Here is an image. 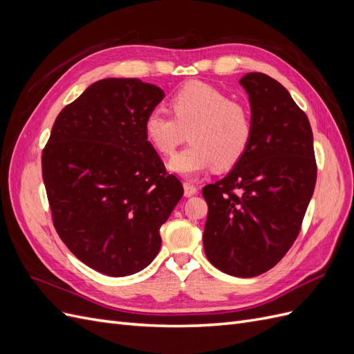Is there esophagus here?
Masks as SVG:
<instances>
[{
	"label": "esophagus",
	"instance_id": "obj_1",
	"mask_svg": "<svg viewBox=\"0 0 354 354\" xmlns=\"http://www.w3.org/2000/svg\"><path fill=\"white\" fill-rule=\"evenodd\" d=\"M183 187H185V196H186V198L195 196V195L198 194V189H196L194 185H190V183H185V185H183Z\"/></svg>",
	"mask_w": 354,
	"mask_h": 354
}]
</instances>
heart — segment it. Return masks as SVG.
<instances>
[{"instance_id": "b5f03b06", "label": "heart", "mask_w": 354, "mask_h": 354, "mask_svg": "<svg viewBox=\"0 0 354 354\" xmlns=\"http://www.w3.org/2000/svg\"><path fill=\"white\" fill-rule=\"evenodd\" d=\"M173 115L155 108L145 118V137L155 151L171 156L186 142L190 146L169 160L171 173L196 178L216 167L236 165L252 138V118L241 103L205 82H189L169 100Z\"/></svg>"}]
</instances>
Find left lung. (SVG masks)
<instances>
[{"instance_id": "1", "label": "left lung", "mask_w": 354, "mask_h": 354, "mask_svg": "<svg viewBox=\"0 0 354 354\" xmlns=\"http://www.w3.org/2000/svg\"><path fill=\"white\" fill-rule=\"evenodd\" d=\"M248 94L252 138L230 173L202 189L208 203L203 251L218 270L254 277L282 260L297 239L316 185L313 133L282 84L260 72Z\"/></svg>"}]
</instances>
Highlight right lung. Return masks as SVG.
<instances>
[{
  "label": "right lung",
  "instance_id": "add662e5",
  "mask_svg": "<svg viewBox=\"0 0 354 354\" xmlns=\"http://www.w3.org/2000/svg\"><path fill=\"white\" fill-rule=\"evenodd\" d=\"M164 97L137 78L100 80L62 109L42 151L59 236L103 274L130 276L151 264L159 229L183 196L145 137V118Z\"/></svg>",
  "mask_w": 354,
  "mask_h": 354
}]
</instances>
